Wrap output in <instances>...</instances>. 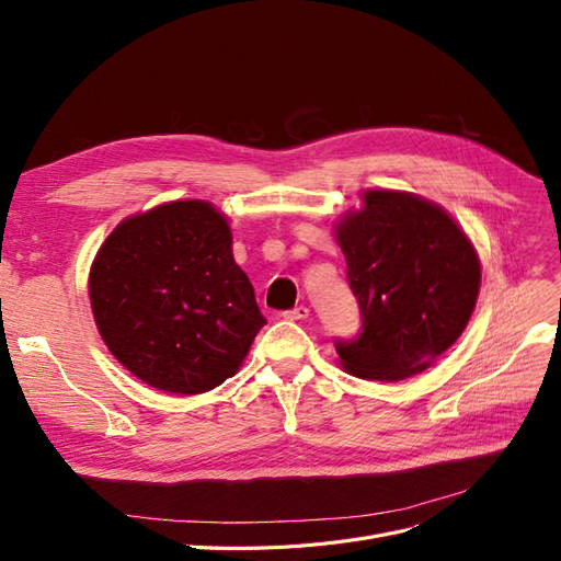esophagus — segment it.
Returning <instances> with one entry per match:
<instances>
[{"mask_svg": "<svg viewBox=\"0 0 561 561\" xmlns=\"http://www.w3.org/2000/svg\"><path fill=\"white\" fill-rule=\"evenodd\" d=\"M309 309L307 307H295V309H290V311H285L283 316L287 318V320H304V318H309Z\"/></svg>", "mask_w": 561, "mask_h": 561, "instance_id": "esophagus-1", "label": "esophagus"}]
</instances>
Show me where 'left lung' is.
<instances>
[{
	"label": "left lung",
	"mask_w": 561,
	"mask_h": 561,
	"mask_svg": "<svg viewBox=\"0 0 561 561\" xmlns=\"http://www.w3.org/2000/svg\"><path fill=\"white\" fill-rule=\"evenodd\" d=\"M363 330L336 339L353 377L400 381L431 367L461 332L480 295V260L463 229L407 192L369 190L334 227Z\"/></svg>",
	"instance_id": "obj_1"
}]
</instances>
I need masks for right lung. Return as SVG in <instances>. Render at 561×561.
I'll use <instances>...</instances> for the list:
<instances>
[{
  "instance_id": "add662e5",
  "label": "right lung",
  "mask_w": 561,
  "mask_h": 561,
  "mask_svg": "<svg viewBox=\"0 0 561 561\" xmlns=\"http://www.w3.org/2000/svg\"><path fill=\"white\" fill-rule=\"evenodd\" d=\"M89 295L114 358L175 396L233 377L266 325L233 262L227 217L208 201H171L124 219L95 254Z\"/></svg>"
}]
</instances>
